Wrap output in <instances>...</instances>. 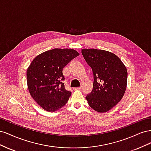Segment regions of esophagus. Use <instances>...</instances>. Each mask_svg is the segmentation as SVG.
<instances>
[{
  "label": "esophagus",
  "instance_id": "1",
  "mask_svg": "<svg viewBox=\"0 0 151 151\" xmlns=\"http://www.w3.org/2000/svg\"><path fill=\"white\" fill-rule=\"evenodd\" d=\"M73 89H74V91L80 90V89H81V87H77V88H73Z\"/></svg>",
  "mask_w": 151,
  "mask_h": 151
}]
</instances>
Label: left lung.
Returning a JSON list of instances; mask_svg holds the SVG:
<instances>
[{"instance_id":"obj_1","label":"left lung","mask_w":151,"mask_h":151,"mask_svg":"<svg viewBox=\"0 0 151 151\" xmlns=\"http://www.w3.org/2000/svg\"><path fill=\"white\" fill-rule=\"evenodd\" d=\"M82 54L94 76L93 90L86 97L89 105L99 113L110 110L125 94L126 67L116 55L105 50L83 49Z\"/></svg>"}]
</instances>
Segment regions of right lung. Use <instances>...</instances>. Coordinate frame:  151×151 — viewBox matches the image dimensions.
I'll use <instances>...</instances> for the list:
<instances>
[{"label": "right lung", "mask_w": 151, "mask_h": 151, "mask_svg": "<svg viewBox=\"0 0 151 151\" xmlns=\"http://www.w3.org/2000/svg\"><path fill=\"white\" fill-rule=\"evenodd\" d=\"M78 55L75 50L55 48L32 61L27 70V84L31 97L45 110L55 111L67 103L72 93L65 88L62 70Z\"/></svg>", "instance_id": "add662e5"}]
</instances>
